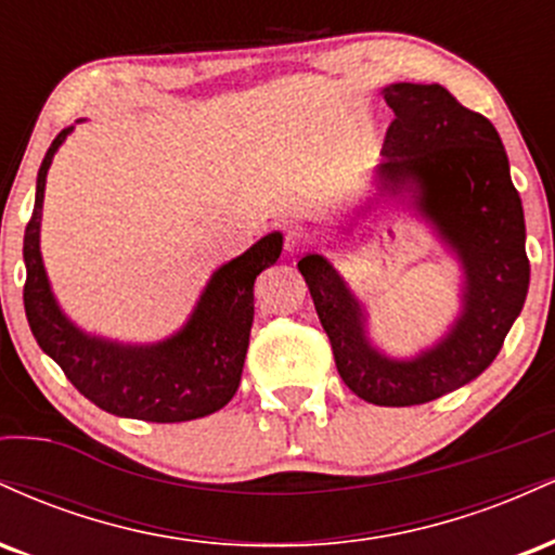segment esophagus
Segmentation results:
<instances>
[{
    "instance_id": "1",
    "label": "esophagus",
    "mask_w": 555,
    "mask_h": 555,
    "mask_svg": "<svg viewBox=\"0 0 555 555\" xmlns=\"http://www.w3.org/2000/svg\"><path fill=\"white\" fill-rule=\"evenodd\" d=\"M310 242H313V237H310L308 229L289 227L284 234V250L289 253V256H297V253H302Z\"/></svg>"
}]
</instances>
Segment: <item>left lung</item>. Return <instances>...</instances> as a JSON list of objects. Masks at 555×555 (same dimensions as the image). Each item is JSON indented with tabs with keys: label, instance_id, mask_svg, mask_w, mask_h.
<instances>
[{
	"label": "left lung",
	"instance_id": "1",
	"mask_svg": "<svg viewBox=\"0 0 555 555\" xmlns=\"http://www.w3.org/2000/svg\"><path fill=\"white\" fill-rule=\"evenodd\" d=\"M393 109L378 167L397 193L415 184L417 208L456 253L464 308L446 339L415 360H388L371 347L358 299L326 258L297 263L334 349L336 371L360 399L378 406L425 404L475 380L501 352L530 286L525 211L508 175L503 143L490 125L443 86L384 88Z\"/></svg>",
	"mask_w": 555,
	"mask_h": 555
}]
</instances>
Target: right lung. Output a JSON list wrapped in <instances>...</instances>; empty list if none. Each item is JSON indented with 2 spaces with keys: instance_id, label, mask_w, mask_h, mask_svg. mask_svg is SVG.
Returning a JSON list of instances; mask_svg holds the SVG:
<instances>
[{
  "instance_id": "add662e5",
  "label": "right lung",
  "mask_w": 555,
  "mask_h": 555,
  "mask_svg": "<svg viewBox=\"0 0 555 555\" xmlns=\"http://www.w3.org/2000/svg\"><path fill=\"white\" fill-rule=\"evenodd\" d=\"M65 127L43 156L36 206L25 227L23 305L38 347L88 401L117 417L145 423H184L221 410L237 391L253 326V286L282 256V234L263 237L240 258L221 266L208 282L188 326L151 347H122L82 334L56 308L38 250L47 171Z\"/></svg>"
}]
</instances>
